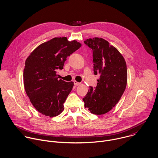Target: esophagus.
<instances>
[{
    "label": "esophagus",
    "instance_id": "34e87169",
    "mask_svg": "<svg viewBox=\"0 0 158 158\" xmlns=\"http://www.w3.org/2000/svg\"><path fill=\"white\" fill-rule=\"evenodd\" d=\"M73 83H74V85H75V86H78V85H80V83H78V82H77V81H74Z\"/></svg>",
    "mask_w": 158,
    "mask_h": 158
}]
</instances>
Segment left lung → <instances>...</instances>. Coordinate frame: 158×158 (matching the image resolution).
<instances>
[{"mask_svg":"<svg viewBox=\"0 0 158 158\" xmlns=\"http://www.w3.org/2000/svg\"><path fill=\"white\" fill-rule=\"evenodd\" d=\"M84 43L92 49L94 74L99 75L97 86H89L83 99L85 107L94 114H104L115 106L125 89L126 62L119 51L102 38H89Z\"/></svg>","mask_w":158,"mask_h":158,"instance_id":"8db88e82","label":"left lung"}]
</instances>
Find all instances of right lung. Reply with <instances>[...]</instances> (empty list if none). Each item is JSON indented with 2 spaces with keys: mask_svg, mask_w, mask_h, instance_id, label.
I'll return each mask as SVG.
<instances>
[{
  "mask_svg": "<svg viewBox=\"0 0 158 158\" xmlns=\"http://www.w3.org/2000/svg\"><path fill=\"white\" fill-rule=\"evenodd\" d=\"M81 44L66 37L54 38L38 46L25 61L23 72L26 93L35 109L43 115L55 117L64 109V103L73 86L57 77L64 62Z\"/></svg>",
  "mask_w": 158,
  "mask_h": 158,
  "instance_id": "obj_1",
  "label": "right lung"
}]
</instances>
